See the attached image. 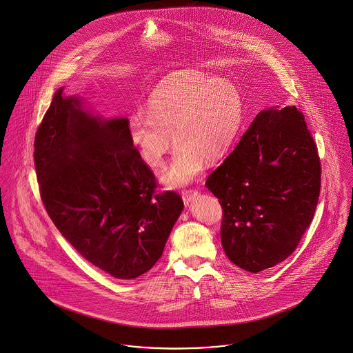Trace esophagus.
Segmentation results:
<instances>
[{
    "label": "esophagus",
    "mask_w": 353,
    "mask_h": 353,
    "mask_svg": "<svg viewBox=\"0 0 353 353\" xmlns=\"http://www.w3.org/2000/svg\"><path fill=\"white\" fill-rule=\"evenodd\" d=\"M197 196H199V192H196V190H185V192H183V200H184L185 205H189L192 200Z\"/></svg>",
    "instance_id": "1"
}]
</instances>
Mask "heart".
I'll use <instances>...</instances> for the list:
<instances>
[{
    "label": "heart",
    "instance_id": "b5f03b06",
    "mask_svg": "<svg viewBox=\"0 0 353 353\" xmlns=\"http://www.w3.org/2000/svg\"><path fill=\"white\" fill-rule=\"evenodd\" d=\"M243 118L245 104L234 84L183 71L152 92L148 112H132L127 132L141 160L153 168L163 165L172 134L177 148L161 179L169 186H181L197 179L205 160L213 164L230 152Z\"/></svg>",
    "mask_w": 353,
    "mask_h": 353
}]
</instances>
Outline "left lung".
Segmentation results:
<instances>
[{
	"instance_id": "1",
	"label": "left lung",
	"mask_w": 353,
	"mask_h": 353,
	"mask_svg": "<svg viewBox=\"0 0 353 353\" xmlns=\"http://www.w3.org/2000/svg\"><path fill=\"white\" fill-rule=\"evenodd\" d=\"M320 172L316 144L295 105L256 115L205 183L222 206L221 242L234 265L259 272L295 252L315 214Z\"/></svg>"
}]
</instances>
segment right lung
I'll list each match as a JSON object with an SVG mask.
<instances>
[{
    "label": "right lung",
    "mask_w": 353,
    "mask_h": 353,
    "mask_svg": "<svg viewBox=\"0 0 353 353\" xmlns=\"http://www.w3.org/2000/svg\"><path fill=\"white\" fill-rule=\"evenodd\" d=\"M128 119H104L59 88L35 134L41 197L74 249L118 279L160 259L184 202L156 194V179L130 141Z\"/></svg>",
    "instance_id": "obj_1"
}]
</instances>
